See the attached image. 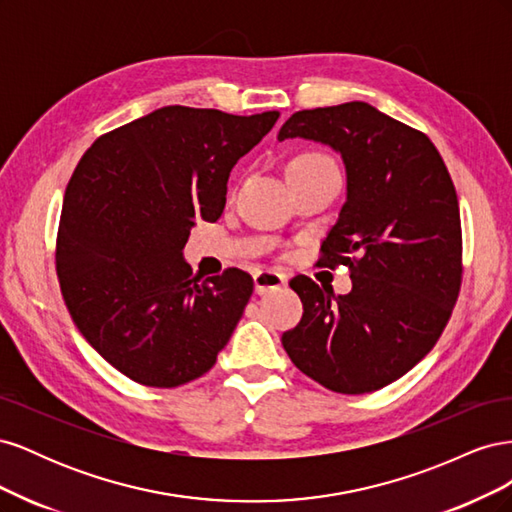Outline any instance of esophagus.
<instances>
[{"label":"esophagus","instance_id":"esophagus-1","mask_svg":"<svg viewBox=\"0 0 512 512\" xmlns=\"http://www.w3.org/2000/svg\"><path fill=\"white\" fill-rule=\"evenodd\" d=\"M286 284V275L277 273V271H271V269H265V271H258L254 275V288L258 294H267L275 288H280Z\"/></svg>","mask_w":512,"mask_h":512}]
</instances>
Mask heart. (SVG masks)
Here are the masks:
<instances>
[{
  "instance_id": "heart-1",
  "label": "heart",
  "mask_w": 512,
  "mask_h": 512,
  "mask_svg": "<svg viewBox=\"0 0 512 512\" xmlns=\"http://www.w3.org/2000/svg\"><path fill=\"white\" fill-rule=\"evenodd\" d=\"M324 162H331V160L327 156H322V153H316V151H303V153H299V156L290 158V162L286 166V173H288V170H294V168H305V166L324 164Z\"/></svg>"
}]
</instances>
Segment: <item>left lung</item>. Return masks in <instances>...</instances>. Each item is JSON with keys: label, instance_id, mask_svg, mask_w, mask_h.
Here are the masks:
<instances>
[{"label": "left lung", "instance_id": "obj_1", "mask_svg": "<svg viewBox=\"0 0 512 512\" xmlns=\"http://www.w3.org/2000/svg\"><path fill=\"white\" fill-rule=\"evenodd\" d=\"M305 138L346 166V203L318 265H346L348 294L290 280L303 318L282 335L305 376L344 395L378 391L436 346L461 286V220L429 138L367 102L294 113L277 141Z\"/></svg>", "mask_w": 512, "mask_h": 512}]
</instances>
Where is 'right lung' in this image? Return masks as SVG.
<instances>
[{"label": "right lung", "mask_w": 512, "mask_h": 512, "mask_svg": "<svg viewBox=\"0 0 512 512\" xmlns=\"http://www.w3.org/2000/svg\"><path fill=\"white\" fill-rule=\"evenodd\" d=\"M164 106L100 136L66 188L57 277L68 312L104 361L173 389L215 365L254 280L241 269L200 282L183 258L196 220H218L230 170L275 126Z\"/></svg>", "instance_id": "1"}]
</instances>
